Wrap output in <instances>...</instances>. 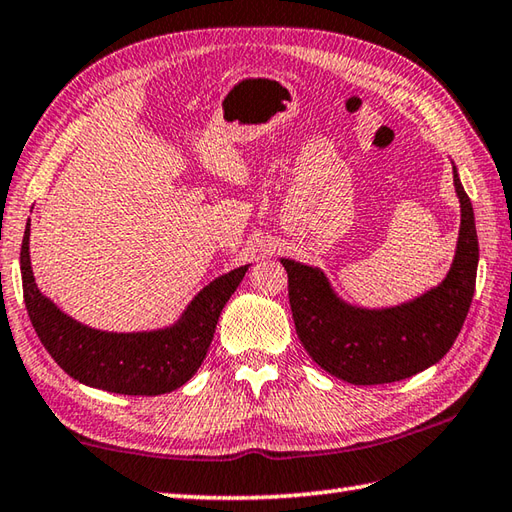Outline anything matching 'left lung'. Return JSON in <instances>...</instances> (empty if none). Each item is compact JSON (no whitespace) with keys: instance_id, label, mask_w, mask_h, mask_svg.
Segmentation results:
<instances>
[{"instance_id":"1","label":"left lung","mask_w":512,"mask_h":512,"mask_svg":"<svg viewBox=\"0 0 512 512\" xmlns=\"http://www.w3.org/2000/svg\"><path fill=\"white\" fill-rule=\"evenodd\" d=\"M462 208L453 264L442 284L390 308L344 302L322 268L282 259L297 335L313 362L355 386L390 384L437 364L455 344L475 293L479 244L473 204L453 166Z\"/></svg>"}]
</instances>
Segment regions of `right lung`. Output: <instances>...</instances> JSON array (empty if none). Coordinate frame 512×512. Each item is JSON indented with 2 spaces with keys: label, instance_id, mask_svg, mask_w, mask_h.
I'll list each match as a JSON object with an SVG mask.
<instances>
[{
  "label": "right lung",
  "instance_id": "obj_1",
  "mask_svg": "<svg viewBox=\"0 0 512 512\" xmlns=\"http://www.w3.org/2000/svg\"><path fill=\"white\" fill-rule=\"evenodd\" d=\"M28 244L30 219L19 266L26 310L37 337L59 368L79 384L119 395H164L184 386L202 366L222 308L250 266H239L213 279L193 297L175 324L139 333H110L77 322L37 288Z\"/></svg>",
  "mask_w": 512,
  "mask_h": 512
}]
</instances>
